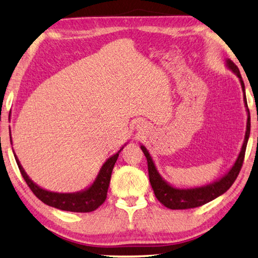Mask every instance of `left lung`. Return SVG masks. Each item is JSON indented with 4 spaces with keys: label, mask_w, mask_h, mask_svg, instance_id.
Masks as SVG:
<instances>
[{
    "label": "left lung",
    "mask_w": 258,
    "mask_h": 258,
    "mask_svg": "<svg viewBox=\"0 0 258 258\" xmlns=\"http://www.w3.org/2000/svg\"><path fill=\"white\" fill-rule=\"evenodd\" d=\"M226 66L228 70H230L239 79L242 93H244V103L247 111V124H246V133L244 143H242L240 153L238 155L236 162L232 165L231 168L222 177H220L217 181L212 182L210 184L197 187H189V188H179L171 185L168 182L165 181L157 171L156 165H155L154 160L150 156L149 152L144 145H140V148L145 154L146 158H147L148 163V175H149V182L152 185L155 197L157 200L168 209L172 210H184V209H192L197 207H201L206 203L215 200L216 198L222 196L223 193L227 192L230 186L234 184L235 179L237 178L238 174L240 172V168L242 166V162H244L246 146L248 143L249 133H250V115L248 105H247L246 100V93H245V84L242 82L240 72L238 67L232 62L230 59H226Z\"/></svg>",
    "instance_id": "8db88e82"
}]
</instances>
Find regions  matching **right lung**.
<instances>
[{
  "label": "right lung",
  "instance_id": "1",
  "mask_svg": "<svg viewBox=\"0 0 258 258\" xmlns=\"http://www.w3.org/2000/svg\"><path fill=\"white\" fill-rule=\"evenodd\" d=\"M10 133H11V131H10ZM10 140H11L12 144L11 135H10ZM125 145L127 144H124L118 152L105 160V163L102 165V167L100 168L98 176H96L94 182L92 183L89 187L74 193L51 192L37 185V184L28 176V174L24 172L22 165L20 164V160H19L14 152L13 154L14 157H16L19 169H20V172L22 174V177L24 178V181L28 184V186L31 188V191L39 200L42 201L47 206L59 209V210L71 212H91L96 210V209L105 201L112 169L114 167L116 159L119 157V153L123 149Z\"/></svg>",
  "mask_w": 258,
  "mask_h": 258
}]
</instances>
